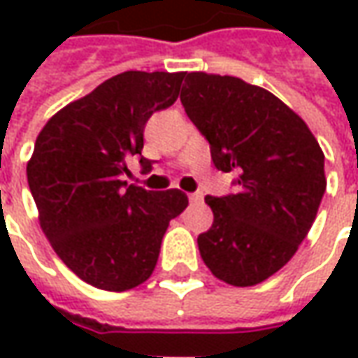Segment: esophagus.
Returning <instances> with one entry per match:
<instances>
[{
	"instance_id": "obj_1",
	"label": "esophagus",
	"mask_w": 358,
	"mask_h": 358,
	"mask_svg": "<svg viewBox=\"0 0 358 358\" xmlns=\"http://www.w3.org/2000/svg\"><path fill=\"white\" fill-rule=\"evenodd\" d=\"M189 201H191V203H201V201H203V193H191V195H189Z\"/></svg>"
}]
</instances>
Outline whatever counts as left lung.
Instances as JSON below:
<instances>
[{
  "label": "left lung",
  "instance_id": "left-lung-1",
  "mask_svg": "<svg viewBox=\"0 0 358 358\" xmlns=\"http://www.w3.org/2000/svg\"><path fill=\"white\" fill-rule=\"evenodd\" d=\"M181 103L215 167L239 173L235 195L205 197L213 225L197 237L201 259L233 287L267 281L313 227L327 189L323 149L289 105L239 77L187 73Z\"/></svg>",
  "mask_w": 358,
  "mask_h": 358
}]
</instances>
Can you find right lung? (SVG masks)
I'll list each match as a JSON object with an SVG mask.
<instances>
[{"mask_svg": "<svg viewBox=\"0 0 358 358\" xmlns=\"http://www.w3.org/2000/svg\"><path fill=\"white\" fill-rule=\"evenodd\" d=\"M183 77L119 73L59 109L35 139L27 183L39 225L63 263L97 289L119 293L147 281L169 221L189 203L179 189L123 181L127 161L141 155L147 119L177 101Z\"/></svg>", "mask_w": 358, "mask_h": 358, "instance_id": "obj_1", "label": "right lung"}]
</instances>
